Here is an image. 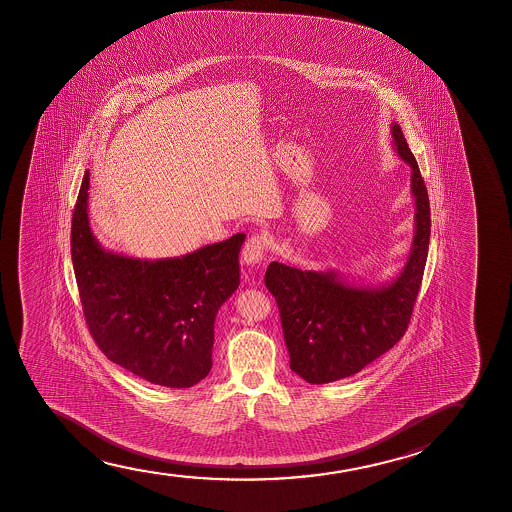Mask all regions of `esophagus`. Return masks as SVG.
I'll use <instances>...</instances> for the list:
<instances>
[{
    "label": "esophagus",
    "instance_id": "1",
    "mask_svg": "<svg viewBox=\"0 0 512 512\" xmlns=\"http://www.w3.org/2000/svg\"><path fill=\"white\" fill-rule=\"evenodd\" d=\"M266 250V236L264 234H252L250 238L246 239L245 246H243V260L246 264H257V262L264 259Z\"/></svg>",
    "mask_w": 512,
    "mask_h": 512
}]
</instances>
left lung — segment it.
<instances>
[{
  "label": "left lung",
  "mask_w": 512,
  "mask_h": 512,
  "mask_svg": "<svg viewBox=\"0 0 512 512\" xmlns=\"http://www.w3.org/2000/svg\"><path fill=\"white\" fill-rule=\"evenodd\" d=\"M393 145L411 166L416 232L406 267L381 288L348 285L334 273L302 271L271 262L266 287L280 309L290 369L313 385L362 371L406 334L420 292L430 241V203L418 162L397 124Z\"/></svg>",
  "instance_id": "1"
}]
</instances>
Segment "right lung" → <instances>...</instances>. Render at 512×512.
I'll list each match as a JSON object with an SVG mask.
<instances>
[{"label": "right lung", "mask_w": 512, "mask_h": 512, "mask_svg": "<svg viewBox=\"0 0 512 512\" xmlns=\"http://www.w3.org/2000/svg\"><path fill=\"white\" fill-rule=\"evenodd\" d=\"M87 190L89 171L71 217V260L94 343L152 385H197L210 374L217 311L239 285L245 234L176 259H129L92 236Z\"/></svg>", "instance_id": "obj_1"}]
</instances>
